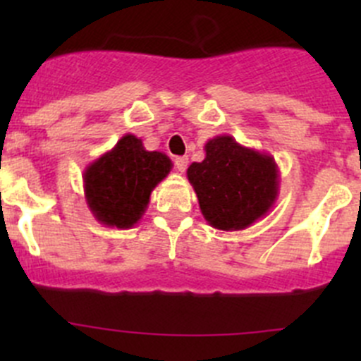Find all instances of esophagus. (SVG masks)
<instances>
[{"label":"esophagus","instance_id":"34e87169","mask_svg":"<svg viewBox=\"0 0 361 361\" xmlns=\"http://www.w3.org/2000/svg\"><path fill=\"white\" fill-rule=\"evenodd\" d=\"M187 166H188V159L187 157H176V159H174V167H176L180 173H183V171L187 169Z\"/></svg>","mask_w":361,"mask_h":361}]
</instances>
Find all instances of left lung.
Listing matches in <instances>:
<instances>
[{
  "label": "left lung",
  "mask_w": 361,
  "mask_h": 361,
  "mask_svg": "<svg viewBox=\"0 0 361 361\" xmlns=\"http://www.w3.org/2000/svg\"><path fill=\"white\" fill-rule=\"evenodd\" d=\"M206 157L192 162L187 178L204 220L218 231H243L274 207L279 169L274 157L243 147L228 134L204 145Z\"/></svg>",
  "instance_id": "1"
}]
</instances>
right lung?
I'll return each instance as SVG.
<instances>
[{
  "instance_id": "add662e5",
  "label": "right lung",
  "mask_w": 361,
  "mask_h": 361,
  "mask_svg": "<svg viewBox=\"0 0 361 361\" xmlns=\"http://www.w3.org/2000/svg\"><path fill=\"white\" fill-rule=\"evenodd\" d=\"M171 169L173 162L166 154L145 150L140 137L126 134L83 171L87 206L106 227H134L147 211L154 188Z\"/></svg>"
}]
</instances>
